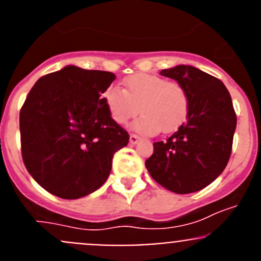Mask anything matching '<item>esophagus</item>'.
Returning a JSON list of instances; mask_svg holds the SVG:
<instances>
[{"label": "esophagus", "instance_id": "1", "mask_svg": "<svg viewBox=\"0 0 261 261\" xmlns=\"http://www.w3.org/2000/svg\"><path fill=\"white\" fill-rule=\"evenodd\" d=\"M139 141H140V138H139L138 135H134V134H131V135H130V144H131V145H135V144H138Z\"/></svg>", "mask_w": 261, "mask_h": 261}]
</instances>
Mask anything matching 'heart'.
Masks as SVG:
<instances>
[{"label": "heart", "instance_id": "obj_1", "mask_svg": "<svg viewBox=\"0 0 261 261\" xmlns=\"http://www.w3.org/2000/svg\"><path fill=\"white\" fill-rule=\"evenodd\" d=\"M125 88L111 86L103 92V101L112 120L125 125L140 111L133 128L144 135H155L163 130L170 133L186 120L189 94L183 84L146 73L128 75Z\"/></svg>", "mask_w": 261, "mask_h": 261}]
</instances>
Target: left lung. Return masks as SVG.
Returning a JSON list of instances; mask_svg holds the SVG:
<instances>
[{
  "label": "left lung",
  "mask_w": 261,
  "mask_h": 261,
  "mask_svg": "<svg viewBox=\"0 0 261 261\" xmlns=\"http://www.w3.org/2000/svg\"><path fill=\"white\" fill-rule=\"evenodd\" d=\"M160 74L183 84L189 94L187 121L165 141L154 143L145 162L156 183L178 194L211 184L227 165L236 130V114L225 84L192 65Z\"/></svg>",
  "instance_id": "1"
}]
</instances>
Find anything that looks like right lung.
I'll return each instance as SVG.
<instances>
[{"mask_svg": "<svg viewBox=\"0 0 261 261\" xmlns=\"http://www.w3.org/2000/svg\"><path fill=\"white\" fill-rule=\"evenodd\" d=\"M116 75L67 65L34 84L20 111L26 169L44 189L64 199L97 191L128 134L112 120L103 92Z\"/></svg>", "mask_w": 261, "mask_h": 261, "instance_id": "add662e5", "label": "right lung"}]
</instances>
